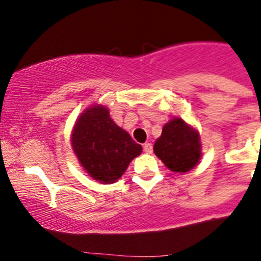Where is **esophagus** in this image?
Returning a JSON list of instances; mask_svg holds the SVG:
<instances>
[{"label": "esophagus", "mask_w": 261, "mask_h": 261, "mask_svg": "<svg viewBox=\"0 0 261 261\" xmlns=\"http://www.w3.org/2000/svg\"><path fill=\"white\" fill-rule=\"evenodd\" d=\"M144 151L146 152V154H151L152 152V145L150 143H145L144 144Z\"/></svg>", "instance_id": "obj_1"}]
</instances>
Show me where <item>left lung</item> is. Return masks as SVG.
<instances>
[{
    "label": "left lung",
    "mask_w": 261,
    "mask_h": 261,
    "mask_svg": "<svg viewBox=\"0 0 261 261\" xmlns=\"http://www.w3.org/2000/svg\"><path fill=\"white\" fill-rule=\"evenodd\" d=\"M201 139L196 128L181 118H173L165 123L162 135L155 141L154 152L168 169L187 173L201 159Z\"/></svg>",
    "instance_id": "obj_1"
}]
</instances>
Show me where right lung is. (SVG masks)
Here are the masks:
<instances>
[{
  "label": "right lung",
  "mask_w": 261,
  "mask_h": 261,
  "mask_svg": "<svg viewBox=\"0 0 261 261\" xmlns=\"http://www.w3.org/2000/svg\"><path fill=\"white\" fill-rule=\"evenodd\" d=\"M72 147L89 177L106 184L117 181L143 150L101 105L88 107L78 117L72 131Z\"/></svg>",
  "instance_id": "obj_1"
}]
</instances>
